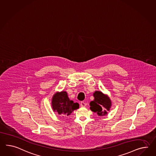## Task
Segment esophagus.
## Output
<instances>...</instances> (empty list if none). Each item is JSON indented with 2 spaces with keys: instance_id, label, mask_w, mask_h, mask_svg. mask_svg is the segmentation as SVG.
<instances>
[{
  "instance_id": "1",
  "label": "esophagus",
  "mask_w": 156,
  "mask_h": 156,
  "mask_svg": "<svg viewBox=\"0 0 156 156\" xmlns=\"http://www.w3.org/2000/svg\"><path fill=\"white\" fill-rule=\"evenodd\" d=\"M86 105H87V104H86L85 102H81L80 106H81V107H85V106H86Z\"/></svg>"
}]
</instances>
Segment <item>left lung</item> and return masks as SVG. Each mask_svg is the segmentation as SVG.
<instances>
[{
	"label": "left lung",
	"mask_w": 156,
	"mask_h": 156,
	"mask_svg": "<svg viewBox=\"0 0 156 156\" xmlns=\"http://www.w3.org/2000/svg\"><path fill=\"white\" fill-rule=\"evenodd\" d=\"M94 100L90 102V109L92 112H97L98 115L104 116L108 114L112 106L111 100L108 96L100 91H96L93 93ZM104 108L105 110L102 109Z\"/></svg>",
	"instance_id": "obj_1"
}]
</instances>
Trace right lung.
Returning <instances> with one entry per match:
<instances>
[{
  "instance_id": "obj_1",
  "label": "right lung",
  "mask_w": 156,
  "mask_h": 156,
  "mask_svg": "<svg viewBox=\"0 0 156 156\" xmlns=\"http://www.w3.org/2000/svg\"><path fill=\"white\" fill-rule=\"evenodd\" d=\"M51 104L53 111L63 116L70 115L72 112L79 108V104L74 103L73 101L69 100L67 92L65 91L54 94Z\"/></svg>"
}]
</instances>
